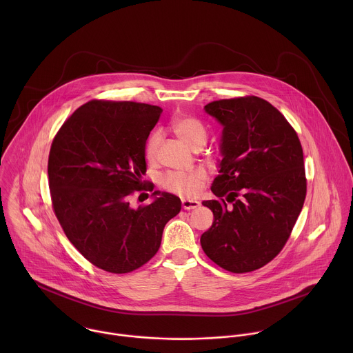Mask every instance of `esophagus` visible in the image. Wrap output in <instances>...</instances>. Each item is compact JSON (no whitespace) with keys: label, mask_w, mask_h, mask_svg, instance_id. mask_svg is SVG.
<instances>
[{"label":"esophagus","mask_w":353,"mask_h":353,"mask_svg":"<svg viewBox=\"0 0 353 353\" xmlns=\"http://www.w3.org/2000/svg\"><path fill=\"white\" fill-rule=\"evenodd\" d=\"M199 206H200V202L196 201V200H182V208L186 210L196 209Z\"/></svg>","instance_id":"esophagus-1"}]
</instances>
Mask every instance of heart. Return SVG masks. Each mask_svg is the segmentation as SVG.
I'll return each mask as SVG.
<instances>
[{
  "label": "heart",
  "instance_id": "b5f03b06",
  "mask_svg": "<svg viewBox=\"0 0 353 353\" xmlns=\"http://www.w3.org/2000/svg\"><path fill=\"white\" fill-rule=\"evenodd\" d=\"M174 133L190 148L196 150L199 147H203L206 143V130L200 121L192 117H179L175 118L171 123ZM160 136L157 132H153L147 140L145 144V156L148 160H153L156 157V152L159 147ZM208 174L206 171L199 167L188 172L179 171H170L163 175L161 186L174 194L181 197H193L201 190L202 183L206 181Z\"/></svg>",
  "mask_w": 353,
  "mask_h": 353
}]
</instances>
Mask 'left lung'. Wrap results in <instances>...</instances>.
<instances>
[{"label": "left lung", "instance_id": "obj_1", "mask_svg": "<svg viewBox=\"0 0 353 353\" xmlns=\"http://www.w3.org/2000/svg\"><path fill=\"white\" fill-rule=\"evenodd\" d=\"M203 110L223 125L217 200L201 235L203 252L220 268L248 273L285 246L301 214L307 181L295 129L269 101L242 97L208 103Z\"/></svg>", "mask_w": 353, "mask_h": 353}]
</instances>
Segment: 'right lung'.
I'll return each instance as SVG.
<instances>
[{
    "label": "right lung",
    "mask_w": 353,
    "mask_h": 353,
    "mask_svg": "<svg viewBox=\"0 0 353 353\" xmlns=\"http://www.w3.org/2000/svg\"><path fill=\"white\" fill-rule=\"evenodd\" d=\"M161 111L137 101H90L52 140L48 174L54 213L70 243L105 272L122 274L147 263L164 225L181 210L176 196L160 192L150 205L129 203L134 193L153 190L141 176L145 144Z\"/></svg>",
    "instance_id": "right-lung-1"
}]
</instances>
